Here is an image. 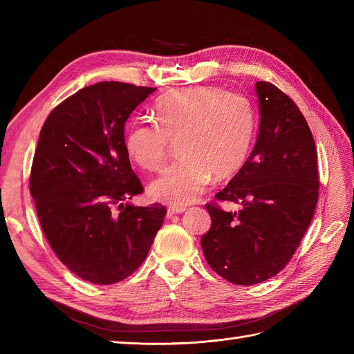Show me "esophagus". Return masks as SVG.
Instances as JSON below:
<instances>
[{
    "label": "esophagus",
    "mask_w": 354,
    "mask_h": 354,
    "mask_svg": "<svg viewBox=\"0 0 354 354\" xmlns=\"http://www.w3.org/2000/svg\"><path fill=\"white\" fill-rule=\"evenodd\" d=\"M187 208L186 207H181V205H174V207H169L168 208V217L171 216H176V214H181L185 212Z\"/></svg>",
    "instance_id": "1"
}]
</instances>
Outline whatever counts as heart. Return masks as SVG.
<instances>
[{
	"label": "heart",
	"instance_id": "1",
	"mask_svg": "<svg viewBox=\"0 0 354 354\" xmlns=\"http://www.w3.org/2000/svg\"><path fill=\"white\" fill-rule=\"evenodd\" d=\"M156 124L134 121L125 128L124 149L134 164L156 171L165 164L171 140L183 159L149 186L156 201L194 202L212 174L229 178L248 159L257 125L252 102L241 93L203 85L173 91L155 103Z\"/></svg>",
	"mask_w": 354,
	"mask_h": 354
}]
</instances>
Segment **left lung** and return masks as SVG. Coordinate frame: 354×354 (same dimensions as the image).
<instances>
[{
  "label": "left lung",
  "mask_w": 354,
  "mask_h": 354,
  "mask_svg": "<svg viewBox=\"0 0 354 354\" xmlns=\"http://www.w3.org/2000/svg\"><path fill=\"white\" fill-rule=\"evenodd\" d=\"M260 128L239 173L216 195L241 205L207 203L211 229L201 246L211 269L234 285L270 279L291 260L319 198L317 153L297 104L273 84L255 82Z\"/></svg>",
  "instance_id": "obj_1"
}]
</instances>
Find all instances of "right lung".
<instances>
[{
    "mask_svg": "<svg viewBox=\"0 0 354 354\" xmlns=\"http://www.w3.org/2000/svg\"><path fill=\"white\" fill-rule=\"evenodd\" d=\"M156 88L103 81L53 109L41 128L29 189L51 250L97 285L138 269L164 223L160 203L136 207L143 186L124 149L131 112Z\"/></svg>",
    "mask_w": 354,
    "mask_h": 354,
    "instance_id": "add662e5",
    "label": "right lung"
}]
</instances>
